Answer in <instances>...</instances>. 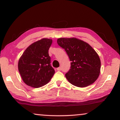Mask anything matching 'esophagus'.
Segmentation results:
<instances>
[{"mask_svg":"<svg viewBox=\"0 0 120 120\" xmlns=\"http://www.w3.org/2000/svg\"><path fill=\"white\" fill-rule=\"evenodd\" d=\"M57 70H58V71H60L61 70V67H59V68H57Z\"/></svg>","mask_w":120,"mask_h":120,"instance_id":"esophagus-1","label":"esophagus"}]
</instances>
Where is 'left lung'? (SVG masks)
<instances>
[{"label": "left lung", "mask_w": 120, "mask_h": 120, "mask_svg": "<svg viewBox=\"0 0 120 120\" xmlns=\"http://www.w3.org/2000/svg\"><path fill=\"white\" fill-rule=\"evenodd\" d=\"M57 43L64 49L71 61L70 69L65 75L70 83L84 87L97 79L101 61L97 53L88 43L75 37L60 38Z\"/></svg>", "instance_id": "8db88e82"}]
</instances>
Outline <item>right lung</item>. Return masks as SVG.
<instances>
[{
  "label": "right lung",
  "mask_w": 120,
  "mask_h": 120,
  "mask_svg": "<svg viewBox=\"0 0 120 120\" xmlns=\"http://www.w3.org/2000/svg\"><path fill=\"white\" fill-rule=\"evenodd\" d=\"M52 39L44 38L30 45L19 59L18 69L23 81L38 88L48 83L55 73L49 50Z\"/></svg>",
  "instance_id": "1"
}]
</instances>
